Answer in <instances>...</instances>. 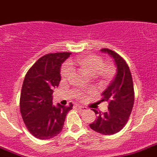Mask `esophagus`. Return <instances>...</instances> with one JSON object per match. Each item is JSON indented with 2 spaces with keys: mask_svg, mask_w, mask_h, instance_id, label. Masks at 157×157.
Returning <instances> with one entry per match:
<instances>
[{
  "mask_svg": "<svg viewBox=\"0 0 157 157\" xmlns=\"http://www.w3.org/2000/svg\"><path fill=\"white\" fill-rule=\"evenodd\" d=\"M77 108H78V109H79V110H81V111L87 110V108H86V106H82V105H77Z\"/></svg>",
  "mask_w": 157,
  "mask_h": 157,
  "instance_id": "1",
  "label": "esophagus"
}]
</instances>
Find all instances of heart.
<instances>
[{
  "mask_svg": "<svg viewBox=\"0 0 157 157\" xmlns=\"http://www.w3.org/2000/svg\"><path fill=\"white\" fill-rule=\"evenodd\" d=\"M69 65L66 64L61 71L63 78H67L71 73V67L77 66L80 71L89 76H98L103 82H108L115 75L116 70L111 63H105L102 59L96 55H86L79 56L75 60H71Z\"/></svg>",
  "mask_w": 157,
  "mask_h": 157,
  "instance_id": "1",
  "label": "heart"
}]
</instances>
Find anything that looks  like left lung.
<instances>
[{
    "mask_svg": "<svg viewBox=\"0 0 157 157\" xmlns=\"http://www.w3.org/2000/svg\"><path fill=\"white\" fill-rule=\"evenodd\" d=\"M101 51L114 59L117 74L101 94V101L108 102V111L101 113L93 109L98 117L90 127L101 134L112 135L121 130L129 118L134 103V89L130 70L125 60L110 49L101 48Z\"/></svg>",
    "mask_w": 157,
    "mask_h": 157,
    "instance_id": "obj_1",
    "label": "left lung"
}]
</instances>
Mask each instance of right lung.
Segmentation results:
<instances>
[{"label":"right lung","mask_w":157,"mask_h":157,"mask_svg":"<svg viewBox=\"0 0 157 157\" xmlns=\"http://www.w3.org/2000/svg\"><path fill=\"white\" fill-rule=\"evenodd\" d=\"M71 53L57 52L42 56L29 70L21 89L20 109L32 135L47 140L61 132L73 105H52L53 89L59 83L60 67Z\"/></svg>","instance_id":"right-lung-1"}]
</instances>
